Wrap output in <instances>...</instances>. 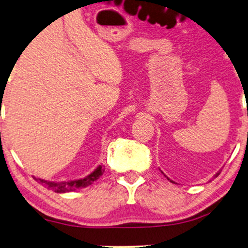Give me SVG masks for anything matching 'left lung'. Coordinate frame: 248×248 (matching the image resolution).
Segmentation results:
<instances>
[{
  "mask_svg": "<svg viewBox=\"0 0 248 248\" xmlns=\"http://www.w3.org/2000/svg\"><path fill=\"white\" fill-rule=\"evenodd\" d=\"M218 175H219V173H216V175H215V177H217ZM168 180H170V179H168Z\"/></svg>",
  "mask_w": 248,
  "mask_h": 248,
  "instance_id": "8db88e82",
  "label": "left lung"
}]
</instances>
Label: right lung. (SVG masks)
Segmentation results:
<instances>
[{"instance_id": "right-lung-1", "label": "right lung", "mask_w": 248, "mask_h": 248, "mask_svg": "<svg viewBox=\"0 0 248 248\" xmlns=\"http://www.w3.org/2000/svg\"><path fill=\"white\" fill-rule=\"evenodd\" d=\"M103 173H104L103 167L100 165L92 174H89V175L84 177V179L73 180V181H61V182L45 181V180L37 179V181H39L40 185H43L45 188L49 189V190H53L54 193H69V191L78 190V189L86 188L88 187V186L93 185V182L96 181L97 179H100V176L103 175Z\"/></svg>"}]
</instances>
